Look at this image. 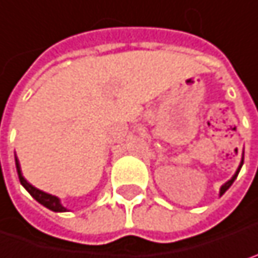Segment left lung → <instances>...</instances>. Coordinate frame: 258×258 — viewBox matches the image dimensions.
<instances>
[{"label": "left lung", "instance_id": "left-lung-1", "mask_svg": "<svg viewBox=\"0 0 258 258\" xmlns=\"http://www.w3.org/2000/svg\"><path fill=\"white\" fill-rule=\"evenodd\" d=\"M242 164H244V162H241V165H239V168H238V171H236V174H235V176L232 177V178H230V180H229L227 183H224V184H223L222 189H220V195H223V194H224V192H226V190H227V189H229V187L232 186V183L235 181V178H236V177H238V174H239V170H241V167H242Z\"/></svg>", "mask_w": 258, "mask_h": 258}]
</instances>
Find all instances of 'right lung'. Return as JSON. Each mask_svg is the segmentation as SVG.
<instances>
[{
    "mask_svg": "<svg viewBox=\"0 0 258 258\" xmlns=\"http://www.w3.org/2000/svg\"><path fill=\"white\" fill-rule=\"evenodd\" d=\"M16 168H17V174H19V180H20V183L23 184V187L34 197V198L41 204V205H44V207H47L48 210H51V211H56V213H61V211H66V208L64 207H61V204H60L59 198H56V197H53V195H48V194H45V192H42V190H39V189H36L34 187L31 183H28L26 180H25V177L22 176V171H20V164H19V161H17V158H16Z\"/></svg>",
    "mask_w": 258,
    "mask_h": 258,
    "instance_id": "right-lung-1",
    "label": "right lung"
}]
</instances>
